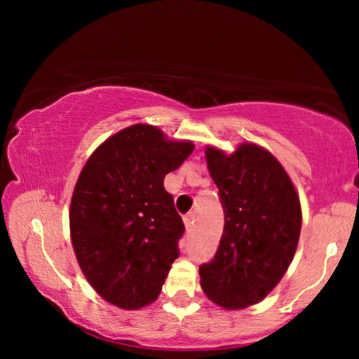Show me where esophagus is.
<instances>
[{
    "label": "esophagus",
    "instance_id": "34e87169",
    "mask_svg": "<svg viewBox=\"0 0 359 359\" xmlns=\"http://www.w3.org/2000/svg\"><path fill=\"white\" fill-rule=\"evenodd\" d=\"M194 218H196V215H194V212H188V214L184 217V222H185V226L188 231L193 229V224H194Z\"/></svg>",
    "mask_w": 359,
    "mask_h": 359
}]
</instances>
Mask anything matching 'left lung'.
Segmentation results:
<instances>
[{
	"label": "left lung",
	"instance_id": "left-lung-1",
	"mask_svg": "<svg viewBox=\"0 0 359 359\" xmlns=\"http://www.w3.org/2000/svg\"><path fill=\"white\" fill-rule=\"evenodd\" d=\"M218 187L224 228L217 253L199 266L201 287L224 309L264 299L294 257L301 233V204L293 184L269 151L242 144L231 155L205 150Z\"/></svg>",
	"mask_w": 359,
	"mask_h": 359
}]
</instances>
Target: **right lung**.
Listing matches in <instances>:
<instances>
[{
	"label": "right lung",
	"instance_id": "obj_1",
	"mask_svg": "<svg viewBox=\"0 0 359 359\" xmlns=\"http://www.w3.org/2000/svg\"><path fill=\"white\" fill-rule=\"evenodd\" d=\"M193 149L133 125L85 163L71 199L72 247L90 285L114 306L141 309L160 294L185 231L163 180Z\"/></svg>",
	"mask_w": 359,
	"mask_h": 359
}]
</instances>
